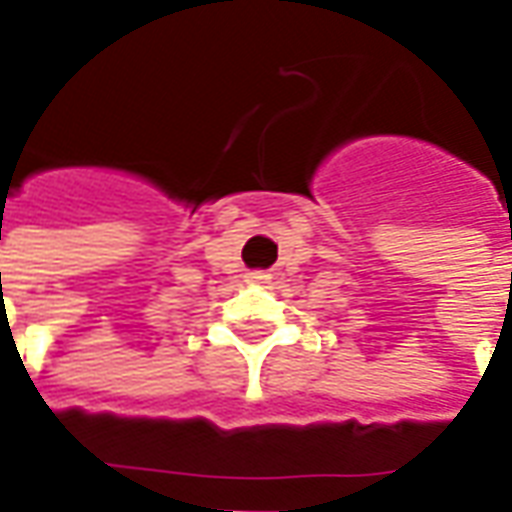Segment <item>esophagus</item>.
<instances>
[{
  "instance_id": "1",
  "label": "esophagus",
  "mask_w": 512,
  "mask_h": 512,
  "mask_svg": "<svg viewBox=\"0 0 512 512\" xmlns=\"http://www.w3.org/2000/svg\"><path fill=\"white\" fill-rule=\"evenodd\" d=\"M268 279V274H263V271H252V274H246V282L249 285H263Z\"/></svg>"
}]
</instances>
